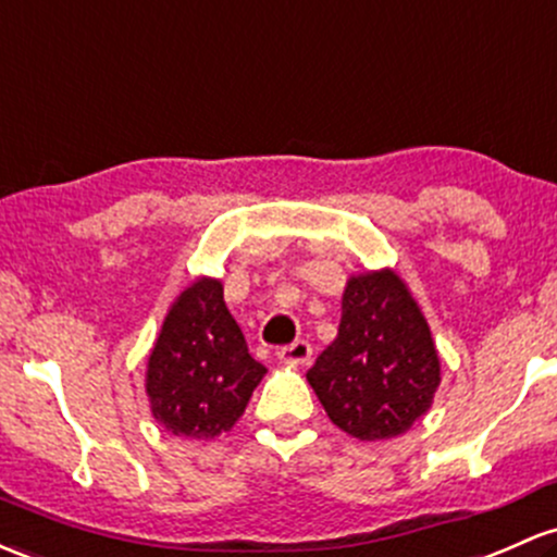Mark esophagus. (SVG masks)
<instances>
[{"label": "esophagus", "instance_id": "esophagus-1", "mask_svg": "<svg viewBox=\"0 0 557 557\" xmlns=\"http://www.w3.org/2000/svg\"><path fill=\"white\" fill-rule=\"evenodd\" d=\"M277 359L285 364H309L311 362V346L307 344V341H296V344L280 348Z\"/></svg>", "mask_w": 557, "mask_h": 557}]
</instances>
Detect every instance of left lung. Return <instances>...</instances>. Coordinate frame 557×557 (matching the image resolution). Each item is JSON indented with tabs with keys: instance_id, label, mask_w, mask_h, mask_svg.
I'll return each mask as SVG.
<instances>
[{
	"instance_id": "obj_1",
	"label": "left lung",
	"mask_w": 557,
	"mask_h": 557,
	"mask_svg": "<svg viewBox=\"0 0 557 557\" xmlns=\"http://www.w3.org/2000/svg\"><path fill=\"white\" fill-rule=\"evenodd\" d=\"M307 381L327 418L359 442L401 436L431 409L442 362L425 314L394 269L348 277L338 335Z\"/></svg>"
}]
</instances>
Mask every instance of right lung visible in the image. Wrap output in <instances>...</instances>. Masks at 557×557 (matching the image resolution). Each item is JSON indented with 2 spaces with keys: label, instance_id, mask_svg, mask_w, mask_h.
Returning a JSON list of instances; mask_svg holds the SVG:
<instances>
[{
  "label": "right lung",
  "instance_id": "1",
  "mask_svg": "<svg viewBox=\"0 0 557 557\" xmlns=\"http://www.w3.org/2000/svg\"><path fill=\"white\" fill-rule=\"evenodd\" d=\"M264 372L224 304L222 280L198 277L171 304L152 344L145 372L150 412L174 436H222L246 412Z\"/></svg>",
  "mask_w": 557,
  "mask_h": 557
}]
</instances>
